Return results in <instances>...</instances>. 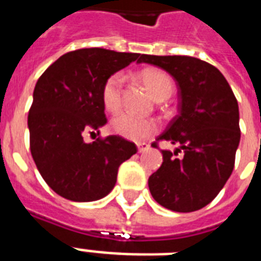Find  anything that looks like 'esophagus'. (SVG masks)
<instances>
[{"label":"esophagus","mask_w":261,"mask_h":261,"mask_svg":"<svg viewBox=\"0 0 261 261\" xmlns=\"http://www.w3.org/2000/svg\"><path fill=\"white\" fill-rule=\"evenodd\" d=\"M137 147H138L139 153H143V151L149 149V145L145 142H139V143H137Z\"/></svg>","instance_id":"esophagus-1"}]
</instances>
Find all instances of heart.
<instances>
[{"label":"heart","instance_id":"heart-1","mask_svg":"<svg viewBox=\"0 0 261 261\" xmlns=\"http://www.w3.org/2000/svg\"><path fill=\"white\" fill-rule=\"evenodd\" d=\"M139 79L157 100H165L173 92V81L163 70L147 67L139 71ZM123 75L115 73L110 75L102 85L101 101L108 112H116L122 106ZM159 122L153 118H142L130 112H123L115 116L111 128L115 134L130 141H143L159 130Z\"/></svg>","mask_w":261,"mask_h":261}]
</instances>
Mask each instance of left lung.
I'll list each match as a JSON object with an SVG mask.
<instances>
[{
    "instance_id": "left-lung-1",
    "label": "left lung",
    "mask_w": 261,
    "mask_h": 261,
    "mask_svg": "<svg viewBox=\"0 0 261 261\" xmlns=\"http://www.w3.org/2000/svg\"><path fill=\"white\" fill-rule=\"evenodd\" d=\"M138 62L168 71L180 96L178 115L155 139L177 149L161 150L163 165L149 177L151 196L168 210H200L219 194L234 168L241 137L237 98L217 67L194 57L142 54ZM157 142L151 146L159 147Z\"/></svg>"
}]
</instances>
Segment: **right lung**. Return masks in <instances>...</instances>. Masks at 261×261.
<instances>
[{
	"mask_svg": "<svg viewBox=\"0 0 261 261\" xmlns=\"http://www.w3.org/2000/svg\"><path fill=\"white\" fill-rule=\"evenodd\" d=\"M141 54L104 48L70 51L55 61L35 85L28 114L30 147L51 190L73 202L104 198L116 182L120 164L137 153L135 143L110 135L92 143L107 123L101 89L110 75Z\"/></svg>",
	"mask_w": 261,
	"mask_h": 261,
	"instance_id": "right-lung-1",
	"label": "right lung"
}]
</instances>
